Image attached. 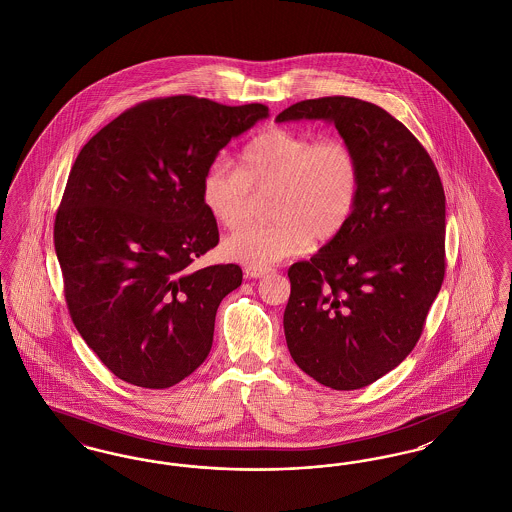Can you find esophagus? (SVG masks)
Wrapping results in <instances>:
<instances>
[{
	"mask_svg": "<svg viewBox=\"0 0 512 512\" xmlns=\"http://www.w3.org/2000/svg\"><path fill=\"white\" fill-rule=\"evenodd\" d=\"M244 272L247 278H263V276H267L268 272H270V268L245 267Z\"/></svg>",
	"mask_w": 512,
	"mask_h": 512,
	"instance_id": "esophagus-1",
	"label": "esophagus"
}]
</instances>
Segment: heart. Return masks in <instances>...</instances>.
I'll return each instance as SVG.
<instances>
[{"label": "heart", "mask_w": 512, "mask_h": 512, "mask_svg": "<svg viewBox=\"0 0 512 512\" xmlns=\"http://www.w3.org/2000/svg\"><path fill=\"white\" fill-rule=\"evenodd\" d=\"M274 188L270 224H244L222 242V255L247 267L267 268L303 253L313 238L330 240L351 217L361 165L341 138L315 142L307 134L268 128L238 153L236 171L211 161L201 174L199 195L209 215L224 228L238 226L249 213L251 192Z\"/></svg>", "instance_id": "obj_1"}]
</instances>
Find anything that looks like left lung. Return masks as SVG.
I'll return each instance as SVG.
<instances>
[{
	"mask_svg": "<svg viewBox=\"0 0 512 512\" xmlns=\"http://www.w3.org/2000/svg\"><path fill=\"white\" fill-rule=\"evenodd\" d=\"M332 122L361 165L357 205L311 261L288 270L284 332L295 365L359 390L413 351L445 274V194L403 122L363 99H305L276 122Z\"/></svg>",
	"mask_w": 512,
	"mask_h": 512,
	"instance_id": "8db88e82",
	"label": "left lung"
}]
</instances>
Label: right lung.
Masks as SVG:
<instances>
[{"instance_id": "add662e5", "label": "right lung", "mask_w": 512, "mask_h": 512, "mask_svg": "<svg viewBox=\"0 0 512 512\" xmlns=\"http://www.w3.org/2000/svg\"><path fill=\"white\" fill-rule=\"evenodd\" d=\"M267 117L261 103L149 99L80 149L55 253L76 330L124 382L165 390L207 359L220 301L242 284V268H192L219 244L199 182L222 147Z\"/></svg>"}]
</instances>
